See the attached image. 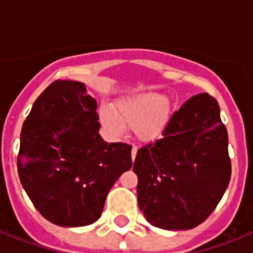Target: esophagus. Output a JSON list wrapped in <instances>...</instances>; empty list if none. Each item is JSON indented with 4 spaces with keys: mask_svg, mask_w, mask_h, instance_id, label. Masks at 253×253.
Segmentation results:
<instances>
[{
    "mask_svg": "<svg viewBox=\"0 0 253 253\" xmlns=\"http://www.w3.org/2000/svg\"><path fill=\"white\" fill-rule=\"evenodd\" d=\"M136 152H138V147L134 146L132 150H131V158H132V160H135V158H136Z\"/></svg>",
    "mask_w": 253,
    "mask_h": 253,
    "instance_id": "34e87169",
    "label": "esophagus"
}]
</instances>
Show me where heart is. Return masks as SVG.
I'll list each match as a JSON object with an SVG mask.
<instances>
[{"instance_id": "b5f03b06", "label": "heart", "mask_w": 253, "mask_h": 253, "mask_svg": "<svg viewBox=\"0 0 253 253\" xmlns=\"http://www.w3.org/2000/svg\"><path fill=\"white\" fill-rule=\"evenodd\" d=\"M101 122L106 128L121 134L126 125L134 127L139 138L152 140L164 132L170 119V106L166 97L159 93H143L119 101L115 113L101 107Z\"/></svg>"}]
</instances>
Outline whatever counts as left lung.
<instances>
[{
  "mask_svg": "<svg viewBox=\"0 0 253 253\" xmlns=\"http://www.w3.org/2000/svg\"><path fill=\"white\" fill-rule=\"evenodd\" d=\"M138 204L152 226L190 230L208 218L231 178L228 135L216 99L193 95L163 136L138 150Z\"/></svg>",
  "mask_w": 253,
  "mask_h": 253,
  "instance_id": "obj_1",
  "label": "left lung"
}]
</instances>
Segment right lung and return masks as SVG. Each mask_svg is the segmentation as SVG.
I'll list each match as a JSON object with an SVG mask.
<instances>
[{
    "mask_svg": "<svg viewBox=\"0 0 253 253\" xmlns=\"http://www.w3.org/2000/svg\"><path fill=\"white\" fill-rule=\"evenodd\" d=\"M97 102L79 81L56 80L23 122L18 154L22 186L51 223L80 227L102 214L109 190L132 167L126 143L105 142Z\"/></svg>",
    "mask_w": 253,
    "mask_h": 253,
    "instance_id": "obj_1",
    "label": "right lung"
}]
</instances>
